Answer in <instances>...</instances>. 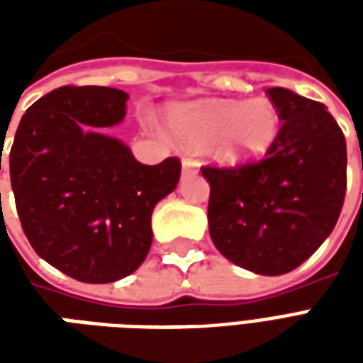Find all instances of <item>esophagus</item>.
Segmentation results:
<instances>
[{
	"label": "esophagus",
	"instance_id": "obj_1",
	"mask_svg": "<svg viewBox=\"0 0 363 363\" xmlns=\"http://www.w3.org/2000/svg\"><path fill=\"white\" fill-rule=\"evenodd\" d=\"M198 161L190 157H184L182 159V174H190V173H196L198 171Z\"/></svg>",
	"mask_w": 363,
	"mask_h": 363
}]
</instances>
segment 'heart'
Here are the masks:
<instances>
[{
    "label": "heart",
    "instance_id": "heart-1",
    "mask_svg": "<svg viewBox=\"0 0 363 363\" xmlns=\"http://www.w3.org/2000/svg\"><path fill=\"white\" fill-rule=\"evenodd\" d=\"M173 134L190 147L212 143L213 157L229 165L264 155L278 135L280 116L264 99L251 103L213 101L177 106L169 112Z\"/></svg>",
    "mask_w": 363,
    "mask_h": 363
}]
</instances>
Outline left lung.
Listing matches in <instances>:
<instances>
[{
    "mask_svg": "<svg viewBox=\"0 0 363 363\" xmlns=\"http://www.w3.org/2000/svg\"><path fill=\"white\" fill-rule=\"evenodd\" d=\"M281 126L260 161L202 167L216 249L264 276L291 272L335 229L346 196V140L327 106L267 91Z\"/></svg>",
    "mask_w": 363,
    "mask_h": 363,
    "instance_id": "1",
    "label": "left lung"
}]
</instances>
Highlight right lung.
I'll list each match as a JSON object with an SVG mask.
<instances>
[{"label":"right lung","instance_id":"1","mask_svg":"<svg viewBox=\"0 0 363 363\" xmlns=\"http://www.w3.org/2000/svg\"><path fill=\"white\" fill-rule=\"evenodd\" d=\"M126 101L124 91L96 85L50 91L23 114L9 153L28 243L60 272L87 284L138 270L153 239V208L181 179L177 157L143 165L99 130L122 122Z\"/></svg>","mask_w":363,"mask_h":363}]
</instances>
